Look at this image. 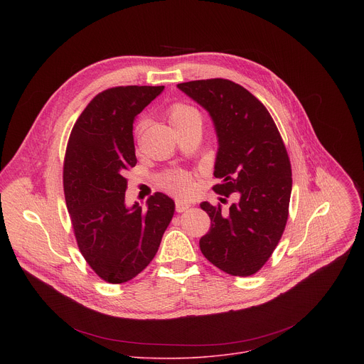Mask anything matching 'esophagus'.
<instances>
[{"label": "esophagus", "mask_w": 364, "mask_h": 364, "mask_svg": "<svg viewBox=\"0 0 364 364\" xmlns=\"http://www.w3.org/2000/svg\"><path fill=\"white\" fill-rule=\"evenodd\" d=\"M190 207H191V204H188V203H186V201H180V200L176 201V212H177V213L186 212V210L190 209Z\"/></svg>", "instance_id": "34e87169"}]
</instances>
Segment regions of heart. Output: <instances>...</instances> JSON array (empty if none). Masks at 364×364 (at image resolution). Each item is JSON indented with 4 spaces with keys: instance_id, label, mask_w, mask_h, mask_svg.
<instances>
[{
    "instance_id": "heart-1",
    "label": "heart",
    "mask_w": 364,
    "mask_h": 364,
    "mask_svg": "<svg viewBox=\"0 0 364 364\" xmlns=\"http://www.w3.org/2000/svg\"><path fill=\"white\" fill-rule=\"evenodd\" d=\"M167 118L176 132L184 131L191 127H200L201 125V115L200 112L184 102H176L168 108ZM144 128V122H138L135 125V132H139ZM159 184L167 190L168 193L177 196V197H188L193 193V180L191 176L186 171H168L164 173Z\"/></svg>"
}]
</instances>
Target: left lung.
<instances>
[{
	"mask_svg": "<svg viewBox=\"0 0 364 364\" xmlns=\"http://www.w3.org/2000/svg\"><path fill=\"white\" fill-rule=\"evenodd\" d=\"M210 114L219 138L213 190L237 201L228 212L203 201L210 229L200 239L209 262L233 277L261 269L285 230L292 171L285 144L264 103L228 79L177 85Z\"/></svg>",
	"mask_w": 364,
	"mask_h": 364,
	"instance_id": "left-lung-1",
	"label": "left lung"
}]
</instances>
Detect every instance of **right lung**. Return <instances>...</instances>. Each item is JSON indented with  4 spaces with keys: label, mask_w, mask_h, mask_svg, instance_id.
<instances>
[{
    "label": "right lung",
    "mask_w": 364,
    "mask_h": 364,
    "mask_svg": "<svg viewBox=\"0 0 364 364\" xmlns=\"http://www.w3.org/2000/svg\"><path fill=\"white\" fill-rule=\"evenodd\" d=\"M164 86H117L97 93L75 122L63 166V188L77 247L95 274L124 284L157 253L174 201L155 193L146 209L125 205L124 173L136 164L135 117Z\"/></svg>",
    "instance_id": "1"
}]
</instances>
